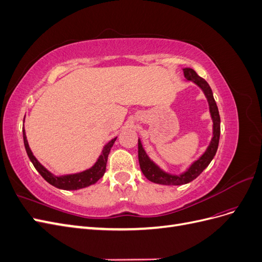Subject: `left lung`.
I'll use <instances>...</instances> for the list:
<instances>
[{
    "label": "left lung",
    "instance_id": "8db88e82",
    "mask_svg": "<svg viewBox=\"0 0 262 262\" xmlns=\"http://www.w3.org/2000/svg\"><path fill=\"white\" fill-rule=\"evenodd\" d=\"M185 77L188 81H192L196 85H199L202 91L204 92L205 96L208 98L209 105H210V112L213 119V138L211 141V144L208 147L207 152H205L199 160L194 162L191 167L188 169L185 173H182L180 176H171L162 171L160 168L157 167L153 162L149 161V158L145 154L143 147H142L141 142L139 141V163H140V168L143 172V175L152 182L155 184H161V185H169V186H175V185H184L188 184V182L192 181L195 179L200 173L208 167L213 157L215 156L216 150L219 147V141H220V133H221V119L219 109L216 106V102L214 100L213 93L210 85L208 82L204 80V78L200 77L196 74V72L192 69H184Z\"/></svg>",
    "mask_w": 262,
    "mask_h": 262
}]
</instances>
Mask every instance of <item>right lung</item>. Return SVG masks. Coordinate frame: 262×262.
<instances>
[{
    "label": "right lung",
    "instance_id": "1",
    "mask_svg": "<svg viewBox=\"0 0 262 262\" xmlns=\"http://www.w3.org/2000/svg\"><path fill=\"white\" fill-rule=\"evenodd\" d=\"M23 138H24V144H25L27 155L29 157V160L31 161V163H33V165L35 166V168L38 170V172L40 173L42 178L46 181H48L50 185L57 187L59 189H63V190H77L81 188H85L87 186H91V185L95 184V182L104 176V173L106 171V164H107L110 148L113 147L115 141L117 139V138L113 139L104 147L102 154L99 156L97 163L95 164L91 169L85 170L80 173H75V175L57 177V176H53L51 172L47 170L43 166L36 160V157L33 155V153H31L27 139H26L25 130H23Z\"/></svg>",
    "mask_w": 262,
    "mask_h": 262
}]
</instances>
